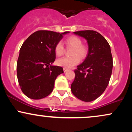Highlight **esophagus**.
I'll use <instances>...</instances> for the list:
<instances>
[{
	"label": "esophagus",
	"instance_id": "1",
	"mask_svg": "<svg viewBox=\"0 0 132 132\" xmlns=\"http://www.w3.org/2000/svg\"><path fill=\"white\" fill-rule=\"evenodd\" d=\"M63 71H64V72H67V71H68V69H66V68H63Z\"/></svg>",
	"mask_w": 132,
	"mask_h": 132
}]
</instances>
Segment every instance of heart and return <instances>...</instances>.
<instances>
[{
	"mask_svg": "<svg viewBox=\"0 0 132 132\" xmlns=\"http://www.w3.org/2000/svg\"><path fill=\"white\" fill-rule=\"evenodd\" d=\"M65 44L68 47L73 48L71 51V57H64L57 60V64L64 68H71L79 63L80 60H84L87 56V48L82 45L81 38L76 36H71L65 40ZM64 47L59 42L54 47V53L57 56L64 54Z\"/></svg>",
	"mask_w": 132,
	"mask_h": 132,
	"instance_id": "1",
	"label": "heart"
}]
</instances>
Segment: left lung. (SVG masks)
<instances>
[{
    "mask_svg": "<svg viewBox=\"0 0 132 132\" xmlns=\"http://www.w3.org/2000/svg\"><path fill=\"white\" fill-rule=\"evenodd\" d=\"M73 33L87 41L88 53L75 71L71 91L79 99L91 102L102 94L109 82L113 68L111 50L105 38L97 31L85 30Z\"/></svg>",
    "mask_w": 132,
    "mask_h": 132,
    "instance_id": "obj_1",
    "label": "left lung"
}]
</instances>
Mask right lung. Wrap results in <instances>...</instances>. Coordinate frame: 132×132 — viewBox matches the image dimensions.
<instances>
[{
	"label": "right lung",
	"instance_id": "obj_1",
	"mask_svg": "<svg viewBox=\"0 0 132 132\" xmlns=\"http://www.w3.org/2000/svg\"><path fill=\"white\" fill-rule=\"evenodd\" d=\"M69 33L40 30L23 43L16 72L20 87L28 97L41 99L53 91L57 76L64 72L63 68L52 64L56 59L54 47Z\"/></svg>",
	"mask_w": 132,
	"mask_h": 132
}]
</instances>
